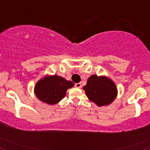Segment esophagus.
I'll return each mask as SVG.
<instances>
[{"label":"esophagus","mask_w":150,"mask_h":150,"mask_svg":"<svg viewBox=\"0 0 150 150\" xmlns=\"http://www.w3.org/2000/svg\"><path fill=\"white\" fill-rule=\"evenodd\" d=\"M74 86L76 87V88H80L81 87V84L80 83H75Z\"/></svg>","instance_id":"1"}]
</instances>
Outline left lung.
<instances>
[{"instance_id":"8db88e82","label":"left lung","mask_w":150,"mask_h":150,"mask_svg":"<svg viewBox=\"0 0 150 150\" xmlns=\"http://www.w3.org/2000/svg\"><path fill=\"white\" fill-rule=\"evenodd\" d=\"M83 89L90 100L99 106L110 104L117 95L114 83L110 79L98 77L97 75H92L88 79Z\"/></svg>"}]
</instances>
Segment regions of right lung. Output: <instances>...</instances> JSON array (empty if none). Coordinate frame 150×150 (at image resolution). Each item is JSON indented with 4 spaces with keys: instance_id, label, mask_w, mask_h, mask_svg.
I'll return each instance as SVG.
<instances>
[{
    "instance_id": "add662e5",
    "label": "right lung",
    "mask_w": 150,
    "mask_h": 150,
    "mask_svg": "<svg viewBox=\"0 0 150 150\" xmlns=\"http://www.w3.org/2000/svg\"><path fill=\"white\" fill-rule=\"evenodd\" d=\"M74 86L73 82L54 75L46 77L37 83L35 92L40 100L49 104H55L66 95V91Z\"/></svg>"
}]
</instances>
